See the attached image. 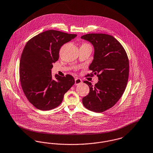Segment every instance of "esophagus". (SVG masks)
<instances>
[{
  "instance_id": "34e87169",
  "label": "esophagus",
  "mask_w": 153,
  "mask_h": 153,
  "mask_svg": "<svg viewBox=\"0 0 153 153\" xmlns=\"http://www.w3.org/2000/svg\"><path fill=\"white\" fill-rule=\"evenodd\" d=\"M82 83V80H81L79 78H76L75 79V85H79Z\"/></svg>"
}]
</instances>
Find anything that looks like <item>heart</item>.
I'll return each instance as SVG.
<instances>
[{
    "mask_svg": "<svg viewBox=\"0 0 153 153\" xmlns=\"http://www.w3.org/2000/svg\"><path fill=\"white\" fill-rule=\"evenodd\" d=\"M84 45H87V44H84Z\"/></svg>",
    "mask_w": 153,
    "mask_h": 153,
    "instance_id": "obj_1",
    "label": "heart"
}]
</instances>
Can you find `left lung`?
I'll list each match as a JSON object with an SVG mask.
<instances>
[{
	"mask_svg": "<svg viewBox=\"0 0 153 153\" xmlns=\"http://www.w3.org/2000/svg\"><path fill=\"white\" fill-rule=\"evenodd\" d=\"M81 38L94 46V59L89 69L91 74H97L99 80L94 85L84 81L90 92L82 98V104L91 111L101 113L112 108L125 91L129 76L128 58L124 47L113 36L90 33Z\"/></svg>",
	"mask_w": 153,
	"mask_h": 153,
	"instance_id": "obj_1",
	"label": "left lung"
}]
</instances>
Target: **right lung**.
Masks as SVG:
<instances>
[{"label":"right lung","instance_id":"obj_1","mask_svg":"<svg viewBox=\"0 0 153 153\" xmlns=\"http://www.w3.org/2000/svg\"><path fill=\"white\" fill-rule=\"evenodd\" d=\"M76 34L49 30L30 39L19 62V79L27 100L41 110H50L62 102L64 94L75 81L70 74L55 75L53 63L58 60L61 47L75 38Z\"/></svg>","mask_w":153,"mask_h":153}]
</instances>
